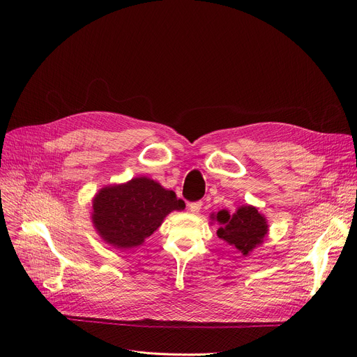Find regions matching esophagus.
<instances>
[{"label":"esophagus","instance_id":"obj_1","mask_svg":"<svg viewBox=\"0 0 357 357\" xmlns=\"http://www.w3.org/2000/svg\"><path fill=\"white\" fill-rule=\"evenodd\" d=\"M201 207H202V202H201V201H195V202H191V204H190V210H191V213H194V214H198L199 210H201Z\"/></svg>","mask_w":357,"mask_h":357}]
</instances>
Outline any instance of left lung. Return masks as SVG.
<instances>
[{
  "label": "left lung",
  "instance_id": "obj_1",
  "mask_svg": "<svg viewBox=\"0 0 357 357\" xmlns=\"http://www.w3.org/2000/svg\"><path fill=\"white\" fill-rule=\"evenodd\" d=\"M217 221L221 224L217 236L233 245L243 255H248L260 245L268 233L265 217L250 205L238 208L233 215L226 210L218 211Z\"/></svg>",
  "mask_w": 357,
  "mask_h": 357
}]
</instances>
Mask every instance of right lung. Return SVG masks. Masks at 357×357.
<instances>
[{
	"label": "right lung",
	"instance_id": "1",
	"mask_svg": "<svg viewBox=\"0 0 357 357\" xmlns=\"http://www.w3.org/2000/svg\"><path fill=\"white\" fill-rule=\"evenodd\" d=\"M92 208L100 236L119 249H131L140 246L169 213L183 210L185 202L174 191L142 176L101 190Z\"/></svg>",
	"mask_w": 357,
	"mask_h": 357
}]
</instances>
